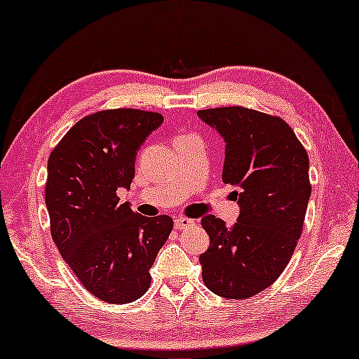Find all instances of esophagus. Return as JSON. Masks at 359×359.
I'll list each match as a JSON object with an SVG mask.
<instances>
[{
    "mask_svg": "<svg viewBox=\"0 0 359 359\" xmlns=\"http://www.w3.org/2000/svg\"><path fill=\"white\" fill-rule=\"evenodd\" d=\"M194 224L193 219H189V217H176L175 219V227L176 229H186V227H191Z\"/></svg>",
    "mask_w": 359,
    "mask_h": 359,
    "instance_id": "34e87169",
    "label": "esophagus"
}]
</instances>
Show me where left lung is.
<instances>
[{"label": "left lung", "instance_id": "obj_1", "mask_svg": "<svg viewBox=\"0 0 359 359\" xmlns=\"http://www.w3.org/2000/svg\"><path fill=\"white\" fill-rule=\"evenodd\" d=\"M198 115L224 138L222 181L239 188L241 206L232 227L216 216L201 219L211 241L199 257L203 282L216 295L244 300L271 287L292 259L311 194L309 155L277 115L241 105Z\"/></svg>", "mask_w": 359, "mask_h": 359}]
</instances>
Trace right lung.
<instances>
[{"label":"right lung","mask_w":359,"mask_h":359,"mask_svg":"<svg viewBox=\"0 0 359 359\" xmlns=\"http://www.w3.org/2000/svg\"><path fill=\"white\" fill-rule=\"evenodd\" d=\"M161 123L156 111L100 110L50 151V236L82 285L109 304H130L150 288V269L173 229L170 216H142L117 196L132 184L137 150Z\"/></svg>","instance_id":"obj_1"}]
</instances>
